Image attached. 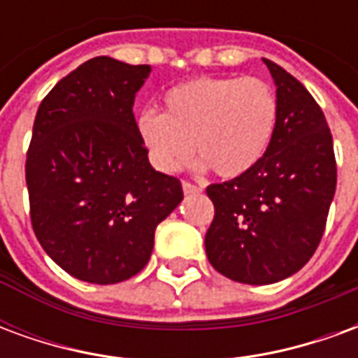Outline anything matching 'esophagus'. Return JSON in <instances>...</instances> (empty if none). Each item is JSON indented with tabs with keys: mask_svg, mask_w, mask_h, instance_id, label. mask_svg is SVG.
<instances>
[{
	"mask_svg": "<svg viewBox=\"0 0 358 358\" xmlns=\"http://www.w3.org/2000/svg\"><path fill=\"white\" fill-rule=\"evenodd\" d=\"M182 189H184V194L186 195L199 194V192H201V187L194 186V184H189V182H182Z\"/></svg>",
	"mask_w": 358,
	"mask_h": 358,
	"instance_id": "1",
	"label": "esophagus"
}]
</instances>
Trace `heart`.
Masks as SVG:
<instances>
[{"mask_svg":"<svg viewBox=\"0 0 358 358\" xmlns=\"http://www.w3.org/2000/svg\"><path fill=\"white\" fill-rule=\"evenodd\" d=\"M163 107V115L141 113L138 134L151 163L169 174L182 171L195 151L203 169L220 178L243 176L276 130V95L259 78H194L169 90Z\"/></svg>","mask_w":358,"mask_h":358,"instance_id":"1","label":"heart"}]
</instances>
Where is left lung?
Masks as SVG:
<instances>
[{
  "label": "left lung",
  "instance_id": "left-lung-1",
  "mask_svg": "<svg viewBox=\"0 0 358 358\" xmlns=\"http://www.w3.org/2000/svg\"><path fill=\"white\" fill-rule=\"evenodd\" d=\"M263 61L276 84L272 141L243 176L207 187L215 205L205 236L209 263L251 285L280 282L308 263L322 240L338 180L322 109L297 78Z\"/></svg>",
  "mask_w": 358,
  "mask_h": 358
}]
</instances>
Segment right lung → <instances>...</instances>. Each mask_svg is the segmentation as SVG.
Instances as JSON below:
<instances>
[{
    "label": "right lung",
    "mask_w": 358,
    "mask_h": 358,
    "mask_svg": "<svg viewBox=\"0 0 358 358\" xmlns=\"http://www.w3.org/2000/svg\"><path fill=\"white\" fill-rule=\"evenodd\" d=\"M151 66L94 57L43 97L27 153L30 220L43 251L90 284H118L148 264L155 228L184 199L155 171L134 118Z\"/></svg>",
    "instance_id": "right-lung-1"
}]
</instances>
